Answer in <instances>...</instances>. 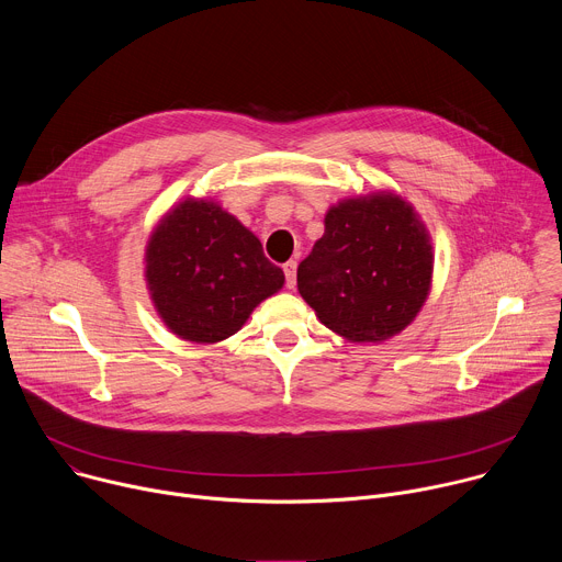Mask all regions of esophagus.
<instances>
[{"mask_svg": "<svg viewBox=\"0 0 562 562\" xmlns=\"http://www.w3.org/2000/svg\"><path fill=\"white\" fill-rule=\"evenodd\" d=\"M282 269H284L286 286H289V289H293V286H295V269H297V262H295V260H289V262H284V265H282Z\"/></svg>", "mask_w": 562, "mask_h": 562, "instance_id": "esophagus-1", "label": "esophagus"}]
</instances>
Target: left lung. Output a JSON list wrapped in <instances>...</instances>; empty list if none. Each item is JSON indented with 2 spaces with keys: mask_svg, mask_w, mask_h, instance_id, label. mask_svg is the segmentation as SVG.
Returning <instances> with one entry per match:
<instances>
[{
  "mask_svg": "<svg viewBox=\"0 0 562 562\" xmlns=\"http://www.w3.org/2000/svg\"><path fill=\"white\" fill-rule=\"evenodd\" d=\"M434 256L425 224L397 195L347 200L297 267V291L319 323L353 342L403 331L427 300Z\"/></svg>",
  "mask_w": 562,
  "mask_h": 562,
  "instance_id": "obj_1",
  "label": "left lung"
}]
</instances>
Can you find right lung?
<instances>
[{"label": "right lung", "instance_id": "obj_1", "mask_svg": "<svg viewBox=\"0 0 562 562\" xmlns=\"http://www.w3.org/2000/svg\"><path fill=\"white\" fill-rule=\"evenodd\" d=\"M146 282L173 334L217 342L284 284L260 239L213 202L187 200L153 233Z\"/></svg>", "mask_w": 562, "mask_h": 562}]
</instances>
